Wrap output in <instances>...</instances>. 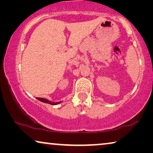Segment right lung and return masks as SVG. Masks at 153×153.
Instances as JSON below:
<instances>
[{
    "mask_svg": "<svg viewBox=\"0 0 153 153\" xmlns=\"http://www.w3.org/2000/svg\"><path fill=\"white\" fill-rule=\"evenodd\" d=\"M37 100H39V101L42 102H44V103H47V104H51V105H56V104H60L61 103V102H51L49 101V100H48L47 99H45V98H41V97H36Z\"/></svg>",
    "mask_w": 153,
    "mask_h": 153,
    "instance_id": "1",
    "label": "right lung"
}]
</instances>
